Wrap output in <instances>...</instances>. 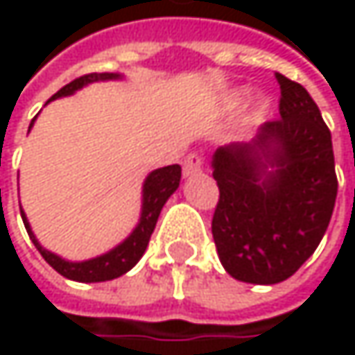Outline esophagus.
<instances>
[{
	"label": "esophagus",
	"instance_id": "34e87169",
	"mask_svg": "<svg viewBox=\"0 0 355 355\" xmlns=\"http://www.w3.org/2000/svg\"><path fill=\"white\" fill-rule=\"evenodd\" d=\"M201 173H203V158L199 154H189L184 158V164H182V175L191 178L195 175H201Z\"/></svg>",
	"mask_w": 355,
	"mask_h": 355
}]
</instances>
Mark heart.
<instances>
[{
    "label": "heart",
    "instance_id": "1",
    "mask_svg": "<svg viewBox=\"0 0 355 355\" xmlns=\"http://www.w3.org/2000/svg\"><path fill=\"white\" fill-rule=\"evenodd\" d=\"M226 103H228V107H239V105L243 103V92H234V94H230ZM267 108H269V103H267V101H259V103H257V107H254V110H252V119H254V121H261V119H263V114L267 112Z\"/></svg>",
    "mask_w": 355,
    "mask_h": 355
}]
</instances>
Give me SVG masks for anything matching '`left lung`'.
Segmentation results:
<instances>
[{"mask_svg":"<svg viewBox=\"0 0 355 355\" xmlns=\"http://www.w3.org/2000/svg\"><path fill=\"white\" fill-rule=\"evenodd\" d=\"M275 78L282 119L211 158L218 257L234 279L259 286L288 279L317 250L337 197L331 131L317 103L300 84Z\"/></svg>","mask_w":355,"mask_h":355,"instance_id":"8db88e82","label":"left lung"}]
</instances>
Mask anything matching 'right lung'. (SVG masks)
Listing matches in <instances>:
<instances>
[{"label": "right lung", "mask_w": 355, "mask_h": 355, "mask_svg": "<svg viewBox=\"0 0 355 355\" xmlns=\"http://www.w3.org/2000/svg\"><path fill=\"white\" fill-rule=\"evenodd\" d=\"M107 80H121V73H88L82 76L73 82H69L67 86H63L57 94L51 96V101L61 98V96H71L73 92H78L80 88L92 84V82H107ZM49 101V103H51ZM36 119V116H35ZM33 119V123H35ZM31 123V127H33ZM28 127V131H31ZM180 182V166L173 164V166H164L158 171H152L146 180H144V189H141V216L137 226L133 228V232L114 248H110L108 252L88 259V261H65L59 254L46 250L44 247H40V243L36 241L35 232L26 220V214L20 207L26 232L31 236V241L35 243V247L38 248V252L42 254V259L63 277L73 279V282H84V284H94V282H108L114 277H121L123 273H127L129 269L135 267V263L141 259V254L146 252L150 236L156 228L158 216L164 207V203L168 201V197L178 189Z\"/></svg>", "instance_id": "obj_1"}]
</instances>
